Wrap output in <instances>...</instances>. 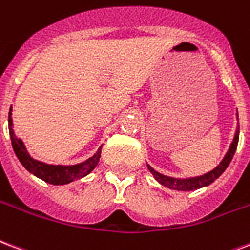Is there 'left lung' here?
Masks as SVG:
<instances>
[{
	"instance_id": "1",
	"label": "left lung",
	"mask_w": 250,
	"mask_h": 250,
	"mask_svg": "<svg viewBox=\"0 0 250 250\" xmlns=\"http://www.w3.org/2000/svg\"><path fill=\"white\" fill-rule=\"evenodd\" d=\"M236 117L239 119V114L236 112ZM239 125L236 128L235 136H233V140H232L231 146H229V149L224 156V159L220 161L218 167L212 169L208 173H205L203 176H197V177H190V178H174V177L164 176L159 171H156L153 167L148 165V169L153 174V177L156 178V181H159L160 184L165 186V188H173V190H178V191H191V190H198V188H206L214 182L215 180H218L219 177L222 176L224 170H226L229 163L233 159V155H235L236 148H237V143H239Z\"/></svg>"
}]
</instances>
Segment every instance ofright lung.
<instances>
[{"mask_svg":"<svg viewBox=\"0 0 250 250\" xmlns=\"http://www.w3.org/2000/svg\"><path fill=\"white\" fill-rule=\"evenodd\" d=\"M11 111L13 110L10 107V111H9V133H10L11 146H13L15 156L18 157L21 164L34 176L51 185H66L87 176L97 167V164L101 159L102 146L98 148V150L91 157H89L83 163L76 164V165H51V164L42 163V161L32 159L26 149L24 143L19 138H17V135H15L14 128H13Z\"/></svg>","mask_w":250,"mask_h":250,"instance_id":"right-lung-1","label":"right lung"}]
</instances>
